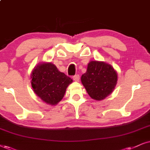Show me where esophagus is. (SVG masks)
Here are the masks:
<instances>
[{
    "label": "esophagus",
    "mask_w": 150,
    "mask_h": 150,
    "mask_svg": "<svg viewBox=\"0 0 150 150\" xmlns=\"http://www.w3.org/2000/svg\"><path fill=\"white\" fill-rule=\"evenodd\" d=\"M72 79H73L74 81H79V79H80V76L79 74H76L74 76H73V77H72Z\"/></svg>",
    "instance_id": "obj_1"
}]
</instances>
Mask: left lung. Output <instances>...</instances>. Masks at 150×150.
Segmentation results:
<instances>
[{
	"instance_id": "obj_1",
	"label": "left lung",
	"mask_w": 150,
	"mask_h": 150,
	"mask_svg": "<svg viewBox=\"0 0 150 150\" xmlns=\"http://www.w3.org/2000/svg\"><path fill=\"white\" fill-rule=\"evenodd\" d=\"M117 81V72L112 67L103 62L91 61L81 76V82L90 97L102 100L114 90Z\"/></svg>"
}]
</instances>
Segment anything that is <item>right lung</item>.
<instances>
[{
	"instance_id": "right-lung-1",
	"label": "right lung",
	"mask_w": 150,
	"mask_h": 150,
	"mask_svg": "<svg viewBox=\"0 0 150 150\" xmlns=\"http://www.w3.org/2000/svg\"><path fill=\"white\" fill-rule=\"evenodd\" d=\"M31 78L35 93L51 105L56 104L63 98L68 85L72 82L70 77L60 72L51 62L35 67Z\"/></svg>"
}]
</instances>
